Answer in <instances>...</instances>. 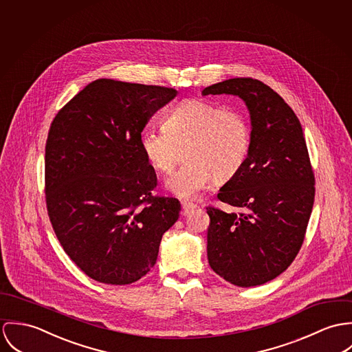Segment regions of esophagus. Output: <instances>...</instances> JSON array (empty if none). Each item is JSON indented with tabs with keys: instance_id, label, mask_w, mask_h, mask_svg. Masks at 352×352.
Here are the masks:
<instances>
[{
	"instance_id": "1",
	"label": "esophagus",
	"mask_w": 352,
	"mask_h": 352,
	"mask_svg": "<svg viewBox=\"0 0 352 352\" xmlns=\"http://www.w3.org/2000/svg\"><path fill=\"white\" fill-rule=\"evenodd\" d=\"M195 208H197V205L193 204V202H189V201H184V202H182V214H188L189 212L195 210Z\"/></svg>"
}]
</instances>
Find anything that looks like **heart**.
<instances>
[{"label": "heart", "mask_w": 352, "mask_h": 352, "mask_svg": "<svg viewBox=\"0 0 352 352\" xmlns=\"http://www.w3.org/2000/svg\"><path fill=\"white\" fill-rule=\"evenodd\" d=\"M140 150L159 173H170L179 159L186 163L166 179V188L181 198H193L214 179H232L251 148V128L240 112L206 98L181 101L163 118V131L140 133Z\"/></svg>", "instance_id": "b5f03b06"}]
</instances>
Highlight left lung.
<instances>
[{
  "label": "left lung",
  "instance_id": "8db88e82",
  "mask_svg": "<svg viewBox=\"0 0 352 352\" xmlns=\"http://www.w3.org/2000/svg\"><path fill=\"white\" fill-rule=\"evenodd\" d=\"M234 94L251 118V148L217 198L240 212L208 206V261L240 287L263 285L297 256L312 213L314 175L302 126L293 109L258 79L232 78L202 90Z\"/></svg>",
  "mask_w": 352,
  "mask_h": 352
}]
</instances>
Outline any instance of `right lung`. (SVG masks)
<instances>
[{
	"label": "right lung",
	"instance_id": "obj_1",
	"mask_svg": "<svg viewBox=\"0 0 352 352\" xmlns=\"http://www.w3.org/2000/svg\"><path fill=\"white\" fill-rule=\"evenodd\" d=\"M175 96L171 87L97 79L51 122L48 217L65 252L94 280H139L179 217L177 198L153 195L157 174L139 142L148 120Z\"/></svg>",
	"mask_w": 352,
	"mask_h": 352
}]
</instances>
